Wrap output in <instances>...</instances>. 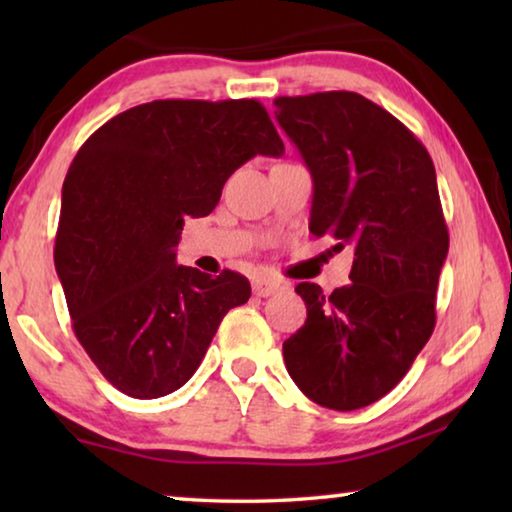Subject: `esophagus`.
I'll use <instances>...</instances> for the list:
<instances>
[{"label":"esophagus","instance_id":"1","mask_svg":"<svg viewBox=\"0 0 512 512\" xmlns=\"http://www.w3.org/2000/svg\"><path fill=\"white\" fill-rule=\"evenodd\" d=\"M282 289H284V284L280 280H271V277H257V280L253 282V293L259 298L275 296V293Z\"/></svg>","mask_w":512,"mask_h":512}]
</instances>
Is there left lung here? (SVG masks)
Listing matches in <instances>:
<instances>
[{"label": "left lung", "instance_id": "1", "mask_svg": "<svg viewBox=\"0 0 512 512\" xmlns=\"http://www.w3.org/2000/svg\"><path fill=\"white\" fill-rule=\"evenodd\" d=\"M273 106L314 176L309 232L354 250L348 287H296L307 320L284 341V363L311 402L354 411L400 384L436 327L449 248L436 169L400 119L357 92Z\"/></svg>", "mask_w": 512, "mask_h": 512}]
</instances>
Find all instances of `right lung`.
Here are the masks:
<instances>
[{"label":"right lung","mask_w":512,"mask_h":512,"mask_svg":"<svg viewBox=\"0 0 512 512\" xmlns=\"http://www.w3.org/2000/svg\"><path fill=\"white\" fill-rule=\"evenodd\" d=\"M282 153L255 99L142 103L85 140L63 185L54 262L76 339L117 391H178L223 316L248 302L244 275L180 266L173 248L241 164Z\"/></svg>","instance_id":"1"}]
</instances>
